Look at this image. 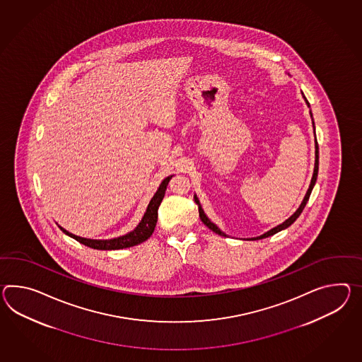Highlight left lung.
<instances>
[{
    "label": "left lung",
    "mask_w": 362,
    "mask_h": 362,
    "mask_svg": "<svg viewBox=\"0 0 362 362\" xmlns=\"http://www.w3.org/2000/svg\"><path fill=\"white\" fill-rule=\"evenodd\" d=\"M302 95H303V93H302ZM305 98V100H306V103H308V106L310 107V103L308 102V99L306 97L303 95ZM311 114V112H310ZM314 124V122H313ZM317 168H319V148H317V139H315V168H314V174H313V179H311V183H310L309 189H308V192L305 194V199H303V202L300 205V208L296 211V213L291 216L288 220L285 221V222H282L281 225H279V226H276L274 229L269 230V231H267L264 233L263 235H260V237H256V238H251V240H257V239H263L267 238V237H271V235H274L276 233H279V231H281V230L286 229V228H289L291 223L294 222V221L297 220L298 217H300V213L302 211L305 209V206H306V204L309 202L310 194H311V191H313V188H314V185H315V182H317ZM194 203L197 204V206H199V214H200V220L203 221L204 225H206L209 229L214 231L216 234H218V235H222V237H226V234L225 233H222L213 222H211V220L205 216V213H204L203 208H202V205L199 203V199L196 197V194H194Z\"/></svg>",
    "instance_id": "1"
}]
</instances>
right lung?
I'll use <instances>...</instances> for the list:
<instances>
[{"label": "right lung", "mask_w": 362, "mask_h": 362, "mask_svg": "<svg viewBox=\"0 0 362 362\" xmlns=\"http://www.w3.org/2000/svg\"><path fill=\"white\" fill-rule=\"evenodd\" d=\"M171 177H173V175H170V177H166V179H163V182L159 185L158 191L156 192V194L153 196V199L150 200L148 209H146V212L144 214V217H142L141 222L139 223V226L133 230V231H131V233L123 235V237L106 239V240L81 238V237H77V235L71 234L69 231L62 229V226H59V228H60L66 235H69L71 238L76 239L77 242H80L82 245L90 247V248H95V250H120V248H127V247L140 245V243L145 242L146 239L149 238L150 235L153 234L154 229H156L157 220H158L159 205H160L162 200H163V196H165L168 182H170Z\"/></svg>", "instance_id": "add662e5"}]
</instances>
